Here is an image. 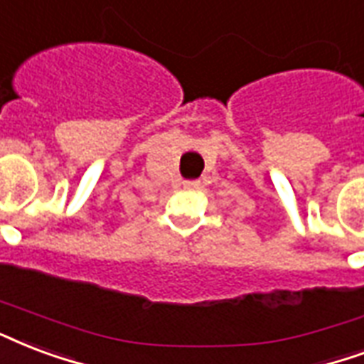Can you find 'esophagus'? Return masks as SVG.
<instances>
[{"label": "esophagus", "instance_id": "obj_1", "mask_svg": "<svg viewBox=\"0 0 364 364\" xmlns=\"http://www.w3.org/2000/svg\"><path fill=\"white\" fill-rule=\"evenodd\" d=\"M183 187L188 188V191H196V188H200V181H185Z\"/></svg>", "mask_w": 364, "mask_h": 364}]
</instances>
